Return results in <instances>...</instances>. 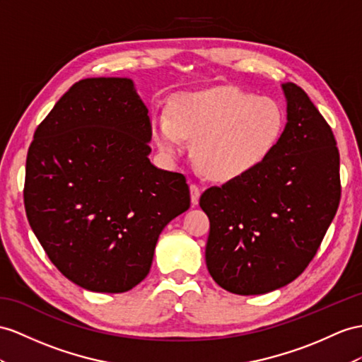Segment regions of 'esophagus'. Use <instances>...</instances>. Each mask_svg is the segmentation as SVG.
I'll return each mask as SVG.
<instances>
[{
	"instance_id": "obj_1",
	"label": "esophagus",
	"mask_w": 362,
	"mask_h": 362,
	"mask_svg": "<svg viewBox=\"0 0 362 362\" xmlns=\"http://www.w3.org/2000/svg\"><path fill=\"white\" fill-rule=\"evenodd\" d=\"M189 189H191V203H192V205H199V199H200V194H202L200 187L196 183H191Z\"/></svg>"
}]
</instances>
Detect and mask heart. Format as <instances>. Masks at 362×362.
I'll list each match as a JSON object with an SVG mask.
<instances>
[{
	"instance_id": "obj_1",
	"label": "heart",
	"mask_w": 362,
	"mask_h": 362,
	"mask_svg": "<svg viewBox=\"0 0 362 362\" xmlns=\"http://www.w3.org/2000/svg\"><path fill=\"white\" fill-rule=\"evenodd\" d=\"M284 132V111L272 98L237 87L177 95L170 116L156 115L151 133L160 151L174 157L196 141L197 160L216 180L243 177L272 154Z\"/></svg>"
}]
</instances>
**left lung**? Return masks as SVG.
I'll return each mask as SVG.
<instances>
[{
  "label": "left lung",
  "mask_w": 362,
  "mask_h": 362,
  "mask_svg": "<svg viewBox=\"0 0 362 362\" xmlns=\"http://www.w3.org/2000/svg\"><path fill=\"white\" fill-rule=\"evenodd\" d=\"M281 88L287 122L272 154L200 197L209 217L208 271L237 295L272 292L303 274L341 199L332 128L301 87L286 82Z\"/></svg>",
  "instance_id": "1"
}]
</instances>
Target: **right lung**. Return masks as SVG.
Masks as SVG:
<instances>
[{
  "label": "right lung",
  "mask_w": 362,
  "mask_h": 362,
  "mask_svg": "<svg viewBox=\"0 0 362 362\" xmlns=\"http://www.w3.org/2000/svg\"><path fill=\"white\" fill-rule=\"evenodd\" d=\"M151 134L128 78L76 82L36 128L25 214L50 262L87 291L133 289L163 228L189 208L185 175L148 159Z\"/></svg>",
  "instance_id": "add662e5"
}]
</instances>
